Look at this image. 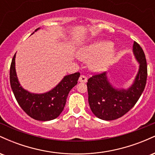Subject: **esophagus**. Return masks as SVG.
Here are the masks:
<instances>
[{"instance_id":"esophagus-1","label":"esophagus","mask_w":155,"mask_h":155,"mask_svg":"<svg viewBox=\"0 0 155 155\" xmlns=\"http://www.w3.org/2000/svg\"><path fill=\"white\" fill-rule=\"evenodd\" d=\"M79 82L86 83L87 81V78L85 76L81 75V76H80L79 79Z\"/></svg>"}]
</instances>
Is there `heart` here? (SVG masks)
Returning <instances> with one entry per match:
<instances>
[{"instance_id":"b5f03b06","label":"heart","mask_w":155,"mask_h":155,"mask_svg":"<svg viewBox=\"0 0 155 155\" xmlns=\"http://www.w3.org/2000/svg\"><path fill=\"white\" fill-rule=\"evenodd\" d=\"M113 44L108 41H101L86 46L80 50L81 59L91 60L90 66L94 71H103L107 68L115 55V50L111 49Z\"/></svg>"}]
</instances>
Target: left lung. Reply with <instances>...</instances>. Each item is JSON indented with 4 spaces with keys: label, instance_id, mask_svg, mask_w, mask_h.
<instances>
[{
    "label": "left lung",
    "instance_id": "obj_1",
    "mask_svg": "<svg viewBox=\"0 0 155 155\" xmlns=\"http://www.w3.org/2000/svg\"><path fill=\"white\" fill-rule=\"evenodd\" d=\"M133 51L139 69L133 84L127 89H117L108 81L106 73L95 74L88 79V101L92 113L104 120L120 118L132 108L144 90L147 65L143 49L134 41Z\"/></svg>",
    "mask_w": 155,
    "mask_h": 155
}]
</instances>
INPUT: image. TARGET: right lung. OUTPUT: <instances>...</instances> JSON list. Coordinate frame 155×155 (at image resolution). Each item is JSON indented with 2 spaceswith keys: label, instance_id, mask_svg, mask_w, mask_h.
<instances>
[{
  "label": "right lung",
  "instance_id": "1",
  "mask_svg": "<svg viewBox=\"0 0 155 155\" xmlns=\"http://www.w3.org/2000/svg\"><path fill=\"white\" fill-rule=\"evenodd\" d=\"M39 28H37L35 32ZM15 57L16 54L14 55L10 67V84L20 107L34 120L49 121L57 118L65 107L69 92L77 84L79 73L64 76L61 81L50 91L42 94L31 93L20 86L16 73Z\"/></svg>",
  "mask_w": 155,
  "mask_h": 155
}]
</instances>
